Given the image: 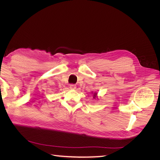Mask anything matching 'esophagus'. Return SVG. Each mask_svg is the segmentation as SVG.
Returning a JSON list of instances; mask_svg holds the SVG:
<instances>
[{"label":"esophagus","instance_id":"esophagus-1","mask_svg":"<svg viewBox=\"0 0 160 160\" xmlns=\"http://www.w3.org/2000/svg\"><path fill=\"white\" fill-rule=\"evenodd\" d=\"M76 88H77L76 85H74V84H71V85H69V88H70L71 89H75Z\"/></svg>","mask_w":160,"mask_h":160}]
</instances>
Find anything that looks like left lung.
I'll list each match as a JSON object with an SVG mask.
<instances>
[{
  "label": "left lung",
  "instance_id": "left-lung-1",
  "mask_svg": "<svg viewBox=\"0 0 160 160\" xmlns=\"http://www.w3.org/2000/svg\"><path fill=\"white\" fill-rule=\"evenodd\" d=\"M97 95H98V93H95L93 94V98H94V99L97 98Z\"/></svg>",
  "mask_w": 160,
  "mask_h": 160
}]
</instances>
